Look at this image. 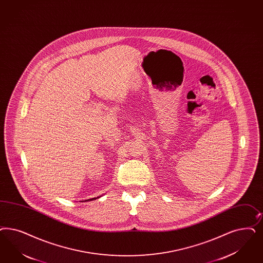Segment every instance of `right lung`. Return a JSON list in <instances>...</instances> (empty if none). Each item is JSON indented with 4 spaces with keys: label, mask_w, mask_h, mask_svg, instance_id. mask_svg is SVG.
<instances>
[{
    "label": "right lung",
    "mask_w": 263,
    "mask_h": 263,
    "mask_svg": "<svg viewBox=\"0 0 263 263\" xmlns=\"http://www.w3.org/2000/svg\"><path fill=\"white\" fill-rule=\"evenodd\" d=\"M99 197H101V196H99ZM99 197H95V198H91V199L83 200V201H81V202H87V201H92V200L97 199V198H99Z\"/></svg>",
    "instance_id": "right-lung-1"
}]
</instances>
